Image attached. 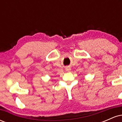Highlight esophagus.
Here are the masks:
<instances>
[{"label":"esophagus","mask_w":122,"mask_h":122,"mask_svg":"<svg viewBox=\"0 0 122 122\" xmlns=\"http://www.w3.org/2000/svg\"><path fill=\"white\" fill-rule=\"evenodd\" d=\"M66 71H71V69H70V68H66Z\"/></svg>","instance_id":"esophagus-1"}]
</instances>
